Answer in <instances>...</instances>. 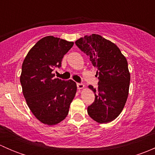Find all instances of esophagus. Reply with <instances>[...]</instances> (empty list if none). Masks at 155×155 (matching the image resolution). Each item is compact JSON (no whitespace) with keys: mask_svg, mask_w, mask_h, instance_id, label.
<instances>
[{"mask_svg":"<svg viewBox=\"0 0 155 155\" xmlns=\"http://www.w3.org/2000/svg\"><path fill=\"white\" fill-rule=\"evenodd\" d=\"M76 85H77L78 89H82L84 87H85V85H84L82 83H77L76 84Z\"/></svg>","mask_w":155,"mask_h":155,"instance_id":"1","label":"esophagus"}]
</instances>
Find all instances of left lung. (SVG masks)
<instances>
[{
    "label": "left lung",
    "mask_w": 155,
    "mask_h": 155,
    "mask_svg": "<svg viewBox=\"0 0 155 155\" xmlns=\"http://www.w3.org/2000/svg\"><path fill=\"white\" fill-rule=\"evenodd\" d=\"M75 43L97 69L98 87L88 86L95 99L87 113L97 122H110L119 115L127 99L130 76L126 58L116 45L98 34L85 36Z\"/></svg>",
    "instance_id": "obj_1"
}]
</instances>
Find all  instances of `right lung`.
Segmentation results:
<instances>
[{"label":"right lung","instance_id":"1","mask_svg":"<svg viewBox=\"0 0 155 155\" xmlns=\"http://www.w3.org/2000/svg\"><path fill=\"white\" fill-rule=\"evenodd\" d=\"M73 42L48 36L39 40L23 61L20 82L29 109L45 124L54 125L68 115L76 93L74 81L54 79L52 71L61 67L64 55Z\"/></svg>","mask_w":155,"mask_h":155}]
</instances>
